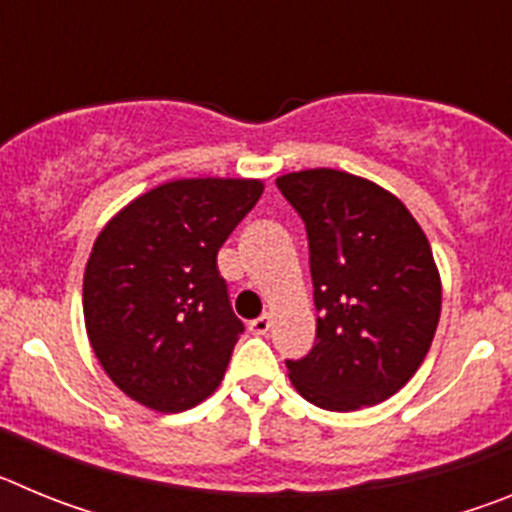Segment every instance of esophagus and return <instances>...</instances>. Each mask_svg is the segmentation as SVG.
Returning <instances> with one entry per match:
<instances>
[{
  "label": "esophagus",
  "instance_id": "34e87169",
  "mask_svg": "<svg viewBox=\"0 0 512 512\" xmlns=\"http://www.w3.org/2000/svg\"><path fill=\"white\" fill-rule=\"evenodd\" d=\"M271 315L269 312H264V315H261V318H256V320H251V323H248V330H251L253 336H266V333H269V328H271Z\"/></svg>",
  "mask_w": 512,
  "mask_h": 512
}]
</instances>
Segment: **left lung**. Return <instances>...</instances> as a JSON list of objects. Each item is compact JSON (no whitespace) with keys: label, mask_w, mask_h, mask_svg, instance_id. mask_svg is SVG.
Listing matches in <instances>:
<instances>
[{"label":"left lung","mask_w":512,"mask_h":512,"mask_svg":"<svg viewBox=\"0 0 512 512\" xmlns=\"http://www.w3.org/2000/svg\"><path fill=\"white\" fill-rule=\"evenodd\" d=\"M310 246L315 346L287 361L307 402L333 413L377 405L410 382L441 318L431 243L408 207L369 179L307 169L277 179Z\"/></svg>","instance_id":"obj_1"}]
</instances>
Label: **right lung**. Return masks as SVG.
<instances>
[{"instance_id":"1","label":"right lung","mask_w":512,"mask_h":512,"mask_svg":"<svg viewBox=\"0 0 512 512\" xmlns=\"http://www.w3.org/2000/svg\"><path fill=\"white\" fill-rule=\"evenodd\" d=\"M261 192L256 179H176L140 194L97 235L84 271L89 343L140 405L182 413L223 382L243 323L217 251Z\"/></svg>"}]
</instances>
